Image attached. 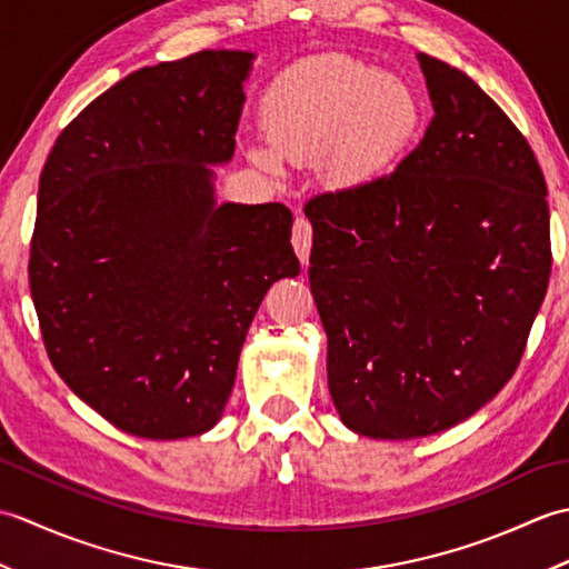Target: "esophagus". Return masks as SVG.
<instances>
[{"label": "esophagus", "mask_w": 569, "mask_h": 569, "mask_svg": "<svg viewBox=\"0 0 569 569\" xmlns=\"http://www.w3.org/2000/svg\"><path fill=\"white\" fill-rule=\"evenodd\" d=\"M293 249H296V253H298V259H300V263H308V259H310V247H312V224H310V220L308 217H296V224H293Z\"/></svg>", "instance_id": "esophagus-1"}]
</instances>
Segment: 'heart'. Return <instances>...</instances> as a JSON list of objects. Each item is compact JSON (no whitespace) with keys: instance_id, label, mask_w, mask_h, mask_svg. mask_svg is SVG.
<instances>
[{"instance_id":"obj_1","label":"heart","mask_w":569,"mask_h":569,"mask_svg":"<svg viewBox=\"0 0 569 569\" xmlns=\"http://www.w3.org/2000/svg\"><path fill=\"white\" fill-rule=\"evenodd\" d=\"M269 168L328 161L340 183H361L403 153L420 127V104L403 80L349 56H318L283 70L266 92Z\"/></svg>"}]
</instances>
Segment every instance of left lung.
Here are the masks:
<instances>
[{
  "instance_id": "1",
  "label": "left lung",
  "mask_w": 569,
  "mask_h": 569,
  "mask_svg": "<svg viewBox=\"0 0 569 569\" xmlns=\"http://www.w3.org/2000/svg\"><path fill=\"white\" fill-rule=\"evenodd\" d=\"M426 137L396 171L306 202L328 383L359 435L457 426L523 357L550 281L548 186L526 137L462 70L420 53Z\"/></svg>"
}]
</instances>
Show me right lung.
I'll return each instance as SVG.
<instances>
[{
	"label": "right lung",
	"mask_w": 569,
	"mask_h": 569,
	"mask_svg": "<svg viewBox=\"0 0 569 569\" xmlns=\"http://www.w3.org/2000/svg\"><path fill=\"white\" fill-rule=\"evenodd\" d=\"M198 51L141 68L60 131L39 180L29 286L48 359L137 438L210 430L266 291L298 276L281 202L214 204L251 66Z\"/></svg>",
	"instance_id": "1"
}]
</instances>
